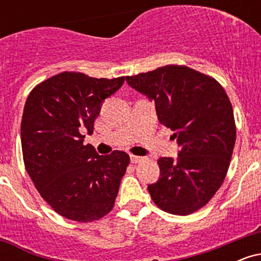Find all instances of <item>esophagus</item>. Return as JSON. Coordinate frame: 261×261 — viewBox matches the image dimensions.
Masks as SVG:
<instances>
[{
    "instance_id": "1",
    "label": "esophagus",
    "mask_w": 261,
    "mask_h": 261,
    "mask_svg": "<svg viewBox=\"0 0 261 261\" xmlns=\"http://www.w3.org/2000/svg\"><path fill=\"white\" fill-rule=\"evenodd\" d=\"M130 160H131V163H140V162H142L145 158L141 157V155H130Z\"/></svg>"
}]
</instances>
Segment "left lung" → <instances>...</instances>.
I'll use <instances>...</instances> for the list:
<instances>
[{
    "label": "left lung",
    "instance_id": "8db88e82",
    "mask_svg": "<svg viewBox=\"0 0 261 261\" xmlns=\"http://www.w3.org/2000/svg\"><path fill=\"white\" fill-rule=\"evenodd\" d=\"M127 85L154 101L158 120L174 131L176 160H158L160 179L147 189L158 207L190 215L220 189L236 143L232 104L212 77L187 66L167 65L126 77Z\"/></svg>",
    "mask_w": 261,
    "mask_h": 261
}]
</instances>
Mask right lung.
Masks as SVG:
<instances>
[{
    "label": "right lung",
    "mask_w": 261,
    "mask_h": 261,
    "mask_svg": "<svg viewBox=\"0 0 261 261\" xmlns=\"http://www.w3.org/2000/svg\"><path fill=\"white\" fill-rule=\"evenodd\" d=\"M124 81L62 72L27 98L20 124L25 169L41 197L68 220H99L115 202L130 157L122 151L99 155L82 133H93L101 104Z\"/></svg>",
    "instance_id": "obj_1"
}]
</instances>
